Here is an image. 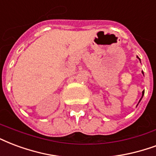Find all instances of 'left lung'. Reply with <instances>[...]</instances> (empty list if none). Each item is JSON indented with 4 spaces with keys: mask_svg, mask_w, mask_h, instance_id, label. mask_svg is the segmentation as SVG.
<instances>
[{
    "mask_svg": "<svg viewBox=\"0 0 156 156\" xmlns=\"http://www.w3.org/2000/svg\"><path fill=\"white\" fill-rule=\"evenodd\" d=\"M137 58H138V57H137ZM139 59H140V58H139ZM144 93H145V91H143V92H142V97H141V98H143V95H144ZM141 98H140V100H141Z\"/></svg>",
    "mask_w": 156,
    "mask_h": 156,
    "instance_id": "obj_1",
    "label": "left lung"
}]
</instances>
